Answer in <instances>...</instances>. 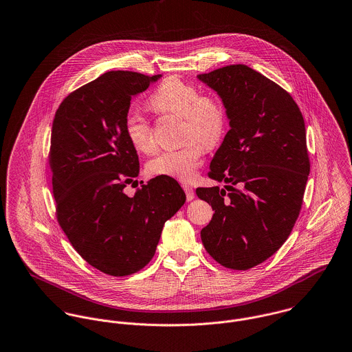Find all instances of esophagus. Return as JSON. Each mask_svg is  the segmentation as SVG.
<instances>
[{"label": "esophagus", "instance_id": "obj_1", "mask_svg": "<svg viewBox=\"0 0 352 352\" xmlns=\"http://www.w3.org/2000/svg\"><path fill=\"white\" fill-rule=\"evenodd\" d=\"M183 188H184V191H186V195H187V200H188V201H191L192 199L195 197V193H193V188H192L191 186H188V184H183Z\"/></svg>", "mask_w": 352, "mask_h": 352}]
</instances>
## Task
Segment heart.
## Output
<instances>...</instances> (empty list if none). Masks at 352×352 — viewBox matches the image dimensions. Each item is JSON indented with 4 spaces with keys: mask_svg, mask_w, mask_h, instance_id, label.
Wrapping results in <instances>:
<instances>
[{
    "mask_svg": "<svg viewBox=\"0 0 352 352\" xmlns=\"http://www.w3.org/2000/svg\"><path fill=\"white\" fill-rule=\"evenodd\" d=\"M149 107L157 114L182 118V148L162 152L148 162L152 175H162L190 182L206 149L215 148L227 129L223 100L179 76H168L149 98ZM129 142L137 152L153 153L157 148L149 121L138 113H129L124 122Z\"/></svg>",
    "mask_w": 352,
    "mask_h": 352,
    "instance_id": "b5f03b06",
    "label": "heart"
}]
</instances>
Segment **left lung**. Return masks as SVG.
<instances>
[{"label": "left lung", "instance_id": "8db88e82", "mask_svg": "<svg viewBox=\"0 0 352 352\" xmlns=\"http://www.w3.org/2000/svg\"><path fill=\"white\" fill-rule=\"evenodd\" d=\"M197 78L230 120L208 170L227 186L196 190L215 211L201 242L224 267L248 270L284 245L298 218L311 170L304 118L288 91L245 64Z\"/></svg>", "mask_w": 352, "mask_h": 352}]
</instances>
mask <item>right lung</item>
Instances as JSON below:
<instances>
[{"instance_id": "obj_1", "label": "right lung", "mask_w": 352, "mask_h": 352, "mask_svg": "<svg viewBox=\"0 0 352 352\" xmlns=\"http://www.w3.org/2000/svg\"><path fill=\"white\" fill-rule=\"evenodd\" d=\"M160 76L104 72L65 96L52 124L48 159L58 222L79 256L114 277L151 262L164 223L186 201L180 184L162 175L141 182L133 196L124 192L140 172L124 129L130 100Z\"/></svg>"}]
</instances>
